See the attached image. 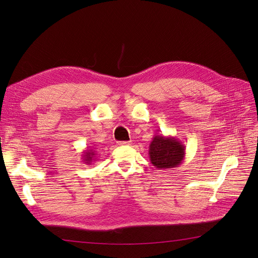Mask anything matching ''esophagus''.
I'll return each mask as SVG.
<instances>
[{"label":"esophagus","instance_id":"1","mask_svg":"<svg viewBox=\"0 0 258 258\" xmlns=\"http://www.w3.org/2000/svg\"><path fill=\"white\" fill-rule=\"evenodd\" d=\"M117 144L118 145H129L130 142H127V141H120V142H117Z\"/></svg>","mask_w":258,"mask_h":258}]
</instances>
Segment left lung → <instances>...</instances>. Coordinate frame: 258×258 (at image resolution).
Here are the masks:
<instances>
[{"label":"left lung","mask_w":258,"mask_h":258,"mask_svg":"<svg viewBox=\"0 0 258 258\" xmlns=\"http://www.w3.org/2000/svg\"><path fill=\"white\" fill-rule=\"evenodd\" d=\"M148 155L155 168L159 170L176 168L185 158V145L175 137L155 135L150 144Z\"/></svg>","instance_id":"left-lung-1"}]
</instances>
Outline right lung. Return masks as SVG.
<instances>
[{"label": "right lung", "instance_id": "right-lung-1", "mask_svg": "<svg viewBox=\"0 0 258 258\" xmlns=\"http://www.w3.org/2000/svg\"><path fill=\"white\" fill-rule=\"evenodd\" d=\"M96 151L93 150V148H87V150H85L83 152V155H82V159H83V162L86 163V165H92L93 161H96Z\"/></svg>", "mask_w": 258, "mask_h": 258}]
</instances>
